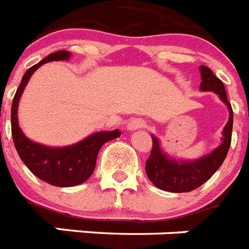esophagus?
I'll return each instance as SVG.
<instances>
[{
  "instance_id": "obj_1",
  "label": "esophagus",
  "mask_w": 249,
  "mask_h": 249,
  "mask_svg": "<svg viewBox=\"0 0 249 249\" xmlns=\"http://www.w3.org/2000/svg\"><path fill=\"white\" fill-rule=\"evenodd\" d=\"M146 126V123H145L144 119L141 118H135V119H131L128 124H127V128L131 131L137 130V128H144Z\"/></svg>"
}]
</instances>
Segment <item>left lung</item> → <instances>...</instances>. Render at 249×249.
Listing matches in <instances>:
<instances>
[{
  "label": "left lung",
  "instance_id": "8db88e82",
  "mask_svg": "<svg viewBox=\"0 0 249 249\" xmlns=\"http://www.w3.org/2000/svg\"><path fill=\"white\" fill-rule=\"evenodd\" d=\"M200 90L213 91L217 93L229 108V122L224 128L222 144L208 156L198 159L196 162H176L163 154L159 148V141L157 137L152 136L153 148L150 152L145 171L149 180L156 185L157 188L171 193H188L199 188L206 181L210 180L216 171L220 168L222 162L228 156L229 148L231 144L232 131V109L226 96V90L221 79H218L208 67L200 65Z\"/></svg>",
  "mask_w": 249,
  "mask_h": 249
}]
</instances>
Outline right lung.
<instances>
[{"instance_id":"add662e5","label":"right lung","mask_w":249,"mask_h":249,"mask_svg":"<svg viewBox=\"0 0 249 249\" xmlns=\"http://www.w3.org/2000/svg\"><path fill=\"white\" fill-rule=\"evenodd\" d=\"M69 51L61 50L50 53L49 56L33 65L25 71L18 87L11 105V134L18 154L32 174L47 184L60 188L75 186L85 182L92 175L96 166L97 153L105 142L121 136L118 130L103 131L89 136L78 144L65 148H49L33 142L23 134L18 123V104L24 87L36 69L47 61L68 60Z\"/></svg>"}]
</instances>
